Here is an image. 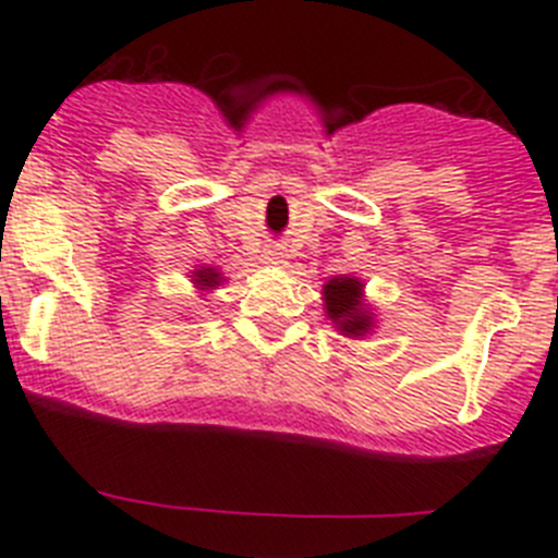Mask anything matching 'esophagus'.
Instances as JSON below:
<instances>
[{
    "mask_svg": "<svg viewBox=\"0 0 558 558\" xmlns=\"http://www.w3.org/2000/svg\"><path fill=\"white\" fill-rule=\"evenodd\" d=\"M265 263L276 265V268H284L288 265V254H284L282 245H274V248L265 251Z\"/></svg>",
    "mask_w": 558,
    "mask_h": 558,
    "instance_id": "obj_1",
    "label": "esophagus"
}]
</instances>
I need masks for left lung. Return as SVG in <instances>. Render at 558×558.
Listing matches in <instances>:
<instances>
[{
  "mask_svg": "<svg viewBox=\"0 0 558 558\" xmlns=\"http://www.w3.org/2000/svg\"><path fill=\"white\" fill-rule=\"evenodd\" d=\"M324 310L340 335L363 338L374 329V315L363 302V282L357 276H335L324 284Z\"/></svg>",
  "mask_w": 558,
  "mask_h": 558,
  "instance_id": "8db88e82",
  "label": "left lung"
}]
</instances>
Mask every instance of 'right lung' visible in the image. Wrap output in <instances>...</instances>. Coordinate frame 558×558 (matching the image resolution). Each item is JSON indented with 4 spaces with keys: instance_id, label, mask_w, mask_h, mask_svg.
I'll return each instance as SVG.
<instances>
[{
    "instance_id": "right-lung-1",
    "label": "right lung",
    "mask_w": 558,
    "mask_h": 558,
    "mask_svg": "<svg viewBox=\"0 0 558 558\" xmlns=\"http://www.w3.org/2000/svg\"><path fill=\"white\" fill-rule=\"evenodd\" d=\"M223 282V274H220L218 268H195V274H192V284L198 290H215L218 284Z\"/></svg>"
}]
</instances>
